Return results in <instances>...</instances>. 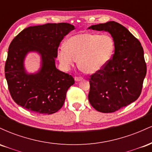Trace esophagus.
I'll list each match as a JSON object with an SVG mask.
<instances>
[{
  "label": "esophagus",
  "mask_w": 152,
  "mask_h": 152,
  "mask_svg": "<svg viewBox=\"0 0 152 152\" xmlns=\"http://www.w3.org/2000/svg\"><path fill=\"white\" fill-rule=\"evenodd\" d=\"M75 81H81V80H83V78L82 77H77V76H76V77H75Z\"/></svg>",
  "instance_id": "obj_1"
}]
</instances>
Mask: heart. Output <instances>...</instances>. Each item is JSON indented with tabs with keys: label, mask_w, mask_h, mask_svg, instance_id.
<instances>
[{
	"label": "heart",
	"mask_w": 152,
	"mask_h": 152,
	"mask_svg": "<svg viewBox=\"0 0 152 152\" xmlns=\"http://www.w3.org/2000/svg\"><path fill=\"white\" fill-rule=\"evenodd\" d=\"M115 41L109 34L80 33L66 41L58 50V58L63 67L69 69L78 60V66L86 74H95L112 58Z\"/></svg>",
	"instance_id": "b5f03b06"
}]
</instances>
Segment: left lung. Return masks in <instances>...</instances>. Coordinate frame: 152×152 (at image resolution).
I'll return each mask as SVG.
<instances>
[{"label": "left lung", "instance_id": "8db88e82", "mask_svg": "<svg viewBox=\"0 0 152 152\" xmlns=\"http://www.w3.org/2000/svg\"><path fill=\"white\" fill-rule=\"evenodd\" d=\"M88 29L109 32L115 41L112 58L91 76L88 96L91 105L98 111L114 112L140 96L146 74L144 50L139 40L118 23L109 21Z\"/></svg>", "mask_w": 152, "mask_h": 152}]
</instances>
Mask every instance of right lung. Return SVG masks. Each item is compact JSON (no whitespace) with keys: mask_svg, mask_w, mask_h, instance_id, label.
Masks as SVG:
<instances>
[{"mask_svg":"<svg viewBox=\"0 0 152 152\" xmlns=\"http://www.w3.org/2000/svg\"><path fill=\"white\" fill-rule=\"evenodd\" d=\"M74 28L66 23H46L26 28L13 38L8 48L5 76L10 96L18 105L42 114H52L62 107L74 78L56 69L55 58L61 41ZM29 52L41 56V69L35 74H28L24 67Z\"/></svg>","mask_w":152,"mask_h":152,"instance_id":"add662e5","label":"right lung"}]
</instances>
